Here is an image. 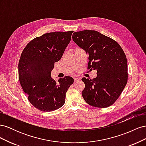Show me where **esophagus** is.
<instances>
[{
	"instance_id": "esophagus-1",
	"label": "esophagus",
	"mask_w": 146,
	"mask_h": 146,
	"mask_svg": "<svg viewBox=\"0 0 146 146\" xmlns=\"http://www.w3.org/2000/svg\"><path fill=\"white\" fill-rule=\"evenodd\" d=\"M79 80H80V78H74V82L76 83V82H78Z\"/></svg>"
}]
</instances>
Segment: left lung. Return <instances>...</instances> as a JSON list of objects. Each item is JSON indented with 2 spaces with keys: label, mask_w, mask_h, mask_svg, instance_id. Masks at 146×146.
<instances>
[{
  "label": "left lung",
  "mask_w": 146,
  "mask_h": 146,
  "mask_svg": "<svg viewBox=\"0 0 146 146\" xmlns=\"http://www.w3.org/2000/svg\"><path fill=\"white\" fill-rule=\"evenodd\" d=\"M73 41L88 55V68L97 70L92 80L83 77L85 85L82 96L94 107L107 108L122 93L128 79L127 61L119 44L95 30L74 32Z\"/></svg>",
  "instance_id": "left-lung-1"
}]
</instances>
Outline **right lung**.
<instances>
[{"label": "right lung", "instance_id": "obj_1", "mask_svg": "<svg viewBox=\"0 0 146 146\" xmlns=\"http://www.w3.org/2000/svg\"><path fill=\"white\" fill-rule=\"evenodd\" d=\"M73 31L47 33L35 38L25 46L19 61V79L28 100L35 108L52 111L65 103L66 93L74 78L66 76L56 83L51 77L71 39Z\"/></svg>", "mask_w": 146, "mask_h": 146}]
</instances>
